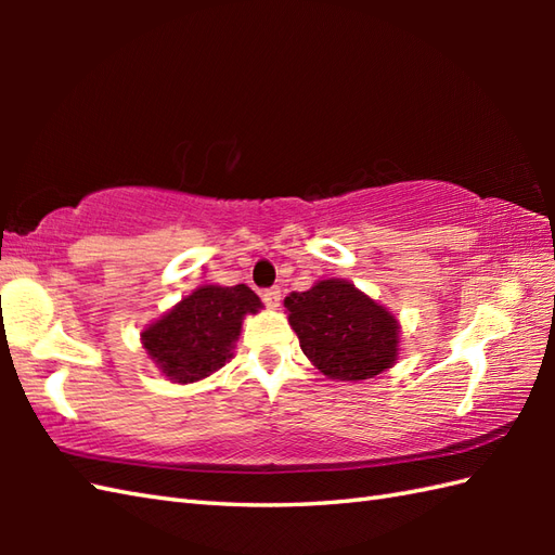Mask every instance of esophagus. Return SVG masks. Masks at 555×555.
<instances>
[{
	"mask_svg": "<svg viewBox=\"0 0 555 555\" xmlns=\"http://www.w3.org/2000/svg\"><path fill=\"white\" fill-rule=\"evenodd\" d=\"M262 300H264L267 308L276 310V308H279V300H281V291H279L276 286H274V288H264V291H262Z\"/></svg>",
	"mask_w": 555,
	"mask_h": 555,
	"instance_id": "esophagus-1",
	"label": "esophagus"
}]
</instances>
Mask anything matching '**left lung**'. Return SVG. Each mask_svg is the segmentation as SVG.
<instances>
[{
	"label": "left lung",
	"mask_w": 555,
	"mask_h": 555,
	"mask_svg": "<svg viewBox=\"0 0 555 555\" xmlns=\"http://www.w3.org/2000/svg\"><path fill=\"white\" fill-rule=\"evenodd\" d=\"M284 308L302 352L328 379H372L398 358L396 317L350 281L324 279L291 293Z\"/></svg>",
	"instance_id": "obj_1"
}]
</instances>
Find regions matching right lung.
<instances>
[{"label":"right lung","mask_w":555,"mask_h":555,"mask_svg":"<svg viewBox=\"0 0 555 555\" xmlns=\"http://www.w3.org/2000/svg\"><path fill=\"white\" fill-rule=\"evenodd\" d=\"M259 308L262 302L245 284L199 286L140 334L143 348L171 382H199L227 364L243 317Z\"/></svg>","instance_id":"add662e5"}]
</instances>
